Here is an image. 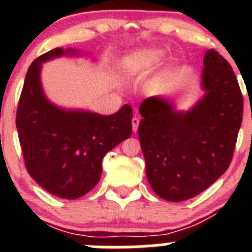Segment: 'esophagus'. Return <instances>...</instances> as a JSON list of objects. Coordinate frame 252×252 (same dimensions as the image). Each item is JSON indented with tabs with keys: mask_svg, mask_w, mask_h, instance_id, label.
I'll use <instances>...</instances> for the list:
<instances>
[{
	"mask_svg": "<svg viewBox=\"0 0 252 252\" xmlns=\"http://www.w3.org/2000/svg\"><path fill=\"white\" fill-rule=\"evenodd\" d=\"M131 124H132V130H133V132H136L137 127H139V124H140L139 117H133L132 121H131Z\"/></svg>",
	"mask_w": 252,
	"mask_h": 252,
	"instance_id": "obj_1",
	"label": "esophagus"
}]
</instances>
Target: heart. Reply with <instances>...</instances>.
I'll use <instances>...</instances> for the list:
<instances>
[{
    "label": "heart",
    "mask_w": 252,
    "mask_h": 252,
    "mask_svg": "<svg viewBox=\"0 0 252 252\" xmlns=\"http://www.w3.org/2000/svg\"><path fill=\"white\" fill-rule=\"evenodd\" d=\"M164 58V51L160 49H142L128 57V65L133 70L145 72L157 66Z\"/></svg>",
    "instance_id": "b5f03b06"
}]
</instances>
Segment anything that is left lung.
Listing matches in <instances>:
<instances>
[{
    "label": "left lung",
    "instance_id": "1",
    "mask_svg": "<svg viewBox=\"0 0 252 252\" xmlns=\"http://www.w3.org/2000/svg\"><path fill=\"white\" fill-rule=\"evenodd\" d=\"M202 98L177 111L164 97L140 104L139 139L153 190L169 202L195 197L228 169L241 127L244 99L232 68L216 50L203 59Z\"/></svg>",
    "mask_w": 252,
    "mask_h": 252
}]
</instances>
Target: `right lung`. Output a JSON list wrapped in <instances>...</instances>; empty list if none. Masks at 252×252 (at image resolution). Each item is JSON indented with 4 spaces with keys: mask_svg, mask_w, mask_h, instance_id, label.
Listing matches in <instances>:
<instances>
[{
    "mask_svg": "<svg viewBox=\"0 0 252 252\" xmlns=\"http://www.w3.org/2000/svg\"><path fill=\"white\" fill-rule=\"evenodd\" d=\"M64 55L81 53L57 48L31 63L17 107L16 127L31 178L55 197L77 199L99 182L104 155L131 136L132 108L125 104L119 112L104 116L68 110L49 101L41 86L43 63Z\"/></svg>",
    "mask_w": 252,
    "mask_h": 252,
    "instance_id": "add662e5",
    "label": "right lung"
}]
</instances>
